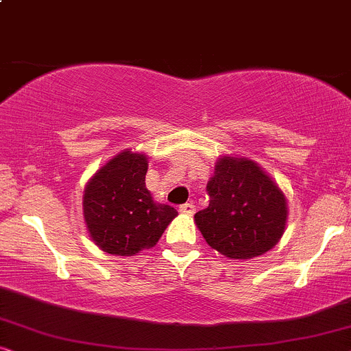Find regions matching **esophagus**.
<instances>
[{
	"mask_svg": "<svg viewBox=\"0 0 351 351\" xmlns=\"http://www.w3.org/2000/svg\"><path fill=\"white\" fill-rule=\"evenodd\" d=\"M179 213L185 214V215H193L195 214V204L190 201V203H185V204L179 206Z\"/></svg>",
	"mask_w": 351,
	"mask_h": 351,
	"instance_id": "1",
	"label": "esophagus"
}]
</instances>
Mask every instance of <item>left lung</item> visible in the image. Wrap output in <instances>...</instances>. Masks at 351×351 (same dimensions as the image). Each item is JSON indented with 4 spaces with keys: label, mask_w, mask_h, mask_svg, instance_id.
<instances>
[{
    "label": "left lung",
    "mask_w": 351,
    "mask_h": 351,
    "mask_svg": "<svg viewBox=\"0 0 351 351\" xmlns=\"http://www.w3.org/2000/svg\"><path fill=\"white\" fill-rule=\"evenodd\" d=\"M195 222L210 247L228 258L265 254L285 233L287 206L278 185L247 158H220Z\"/></svg>",
    "instance_id": "obj_1"
}]
</instances>
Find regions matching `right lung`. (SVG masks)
<instances>
[{"instance_id": "1", "label": "right lung", "mask_w": 351, "mask_h": 351, "mask_svg": "<svg viewBox=\"0 0 351 351\" xmlns=\"http://www.w3.org/2000/svg\"><path fill=\"white\" fill-rule=\"evenodd\" d=\"M145 155L123 152L86 185L83 213L93 241L108 254L134 256L153 247L177 215L155 203L145 186Z\"/></svg>"}]
</instances>
